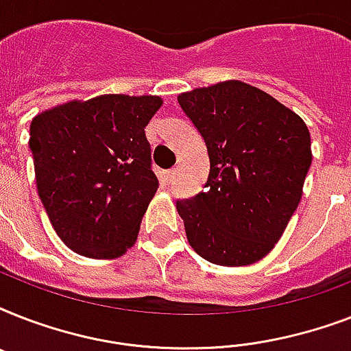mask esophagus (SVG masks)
I'll return each mask as SVG.
<instances>
[{"label": "esophagus", "instance_id": "obj_1", "mask_svg": "<svg viewBox=\"0 0 351 351\" xmlns=\"http://www.w3.org/2000/svg\"><path fill=\"white\" fill-rule=\"evenodd\" d=\"M175 175H176V169H169V171H165V173H164V178H165V182H171V180H173V178H175Z\"/></svg>", "mask_w": 351, "mask_h": 351}]
</instances>
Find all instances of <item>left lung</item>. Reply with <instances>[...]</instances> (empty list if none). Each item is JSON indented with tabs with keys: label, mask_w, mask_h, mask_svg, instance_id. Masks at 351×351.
I'll list each match as a JSON object with an SVG mask.
<instances>
[{
	"label": "left lung",
	"mask_w": 351,
	"mask_h": 351,
	"mask_svg": "<svg viewBox=\"0 0 351 351\" xmlns=\"http://www.w3.org/2000/svg\"><path fill=\"white\" fill-rule=\"evenodd\" d=\"M209 154L206 189L176 202L187 242L206 261L250 266L275 247L311 165L304 120L240 80L178 95Z\"/></svg>",
	"instance_id": "left-lung-1"
}]
</instances>
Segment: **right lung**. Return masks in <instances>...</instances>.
I'll return each mask as SVG.
<instances>
[{
    "label": "right lung",
    "mask_w": 351,
    "mask_h": 351,
    "mask_svg": "<svg viewBox=\"0 0 351 351\" xmlns=\"http://www.w3.org/2000/svg\"><path fill=\"white\" fill-rule=\"evenodd\" d=\"M162 104L151 95H100L32 118L38 195L74 253L118 258L136 242L158 189L145 127Z\"/></svg>",
    "instance_id": "right-lung-1"
}]
</instances>
